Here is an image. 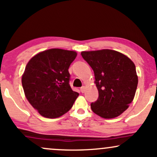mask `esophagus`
I'll use <instances>...</instances> for the list:
<instances>
[{
    "mask_svg": "<svg viewBox=\"0 0 157 157\" xmlns=\"http://www.w3.org/2000/svg\"><path fill=\"white\" fill-rule=\"evenodd\" d=\"M85 89H86V88H85V86H82V87L80 88V91H81V93H84V92H85Z\"/></svg>",
    "mask_w": 157,
    "mask_h": 157,
    "instance_id": "esophagus-1",
    "label": "esophagus"
}]
</instances>
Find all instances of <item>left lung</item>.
Masks as SVG:
<instances>
[{"label": "left lung", "instance_id": "8db88e82", "mask_svg": "<svg viewBox=\"0 0 157 157\" xmlns=\"http://www.w3.org/2000/svg\"><path fill=\"white\" fill-rule=\"evenodd\" d=\"M93 69L99 97L91 103L94 113L105 119L123 113L134 100L138 84L136 67L125 55L111 49L82 52Z\"/></svg>", "mask_w": 157, "mask_h": 157}]
</instances>
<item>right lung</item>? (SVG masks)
<instances>
[{"label":"right lung","instance_id":"1","mask_svg":"<svg viewBox=\"0 0 157 157\" xmlns=\"http://www.w3.org/2000/svg\"><path fill=\"white\" fill-rule=\"evenodd\" d=\"M74 51L52 48L29 61L22 77V86L29 103L40 115L57 118L68 112L79 94L69 84L68 68L75 60Z\"/></svg>","mask_w":157,"mask_h":157}]
</instances>
